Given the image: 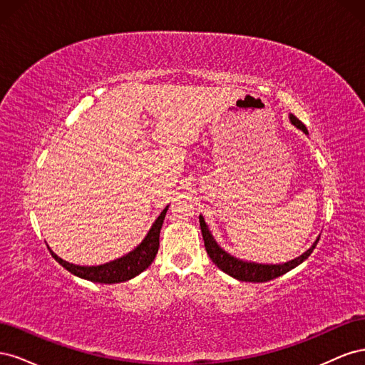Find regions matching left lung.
Listing matches in <instances>:
<instances>
[{"mask_svg": "<svg viewBox=\"0 0 365 365\" xmlns=\"http://www.w3.org/2000/svg\"><path fill=\"white\" fill-rule=\"evenodd\" d=\"M289 120L294 126L302 129L304 134H309L306 126L294 114H289ZM200 224H201V231H202V237H204V245H205V250H207V254L210 256V259H212V262L219 269H222L225 274L231 275V277H235L240 282L262 283V282H269L272 279L280 277V275L294 269L295 267H298V264L303 263L309 256H311V252L315 250L318 240H319V237H317L314 245L306 252H303L302 256H298L294 260H289L286 263H279V264H262V263L245 262V260L233 257L231 254H228L227 251H224L217 245V242L215 240L212 233H210V230L201 215H200Z\"/></svg>", "mask_w": 365, "mask_h": 365, "instance_id": "8db88e82", "label": "left lung"}]
</instances>
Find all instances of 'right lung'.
Masks as SVG:
<instances>
[{"label":"right lung","mask_w":365,"mask_h":365,"mask_svg":"<svg viewBox=\"0 0 365 365\" xmlns=\"http://www.w3.org/2000/svg\"><path fill=\"white\" fill-rule=\"evenodd\" d=\"M168 208L169 205L163 210L161 215L157 217L152 228L149 230L146 237L143 239V242L135 250H132L130 252L126 254V256L115 259L113 262L97 264V267H81V264H74V263L62 260L58 254H54L48 247L50 254L54 257V260L62 264L65 269L85 280H90L94 283H105V284L130 280L140 272L145 271L153 262V259H155L160 248V231L164 222L165 213H168Z\"/></svg>","instance_id":"1"}]
</instances>
